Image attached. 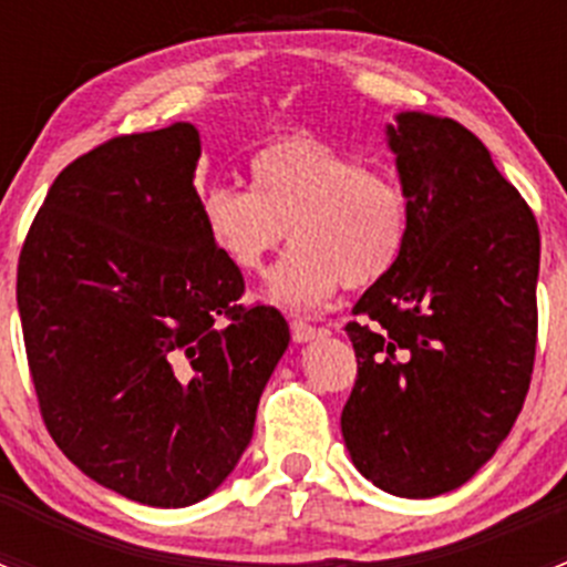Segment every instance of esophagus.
Segmentation results:
<instances>
[{
  "label": "esophagus",
  "mask_w": 567,
  "mask_h": 567,
  "mask_svg": "<svg viewBox=\"0 0 567 567\" xmlns=\"http://www.w3.org/2000/svg\"><path fill=\"white\" fill-rule=\"evenodd\" d=\"M290 334H293L296 342H310L320 334V329H316L312 323H307V320L296 318V320H290Z\"/></svg>",
  "instance_id": "34e87169"
}]
</instances>
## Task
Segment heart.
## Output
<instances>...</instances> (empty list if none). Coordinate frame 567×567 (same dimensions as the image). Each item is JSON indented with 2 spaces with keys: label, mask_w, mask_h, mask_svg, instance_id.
Returning <instances> with one entry per match:
<instances>
[{
  "label": "heart",
  "mask_w": 567,
  "mask_h": 567,
  "mask_svg": "<svg viewBox=\"0 0 567 567\" xmlns=\"http://www.w3.org/2000/svg\"><path fill=\"white\" fill-rule=\"evenodd\" d=\"M251 188L216 183L199 216L214 247L241 274H262L288 241L268 296L290 310H316L346 288L381 282L411 233L409 188L390 169L318 140L279 136L249 162Z\"/></svg>",
  "instance_id": "1"
}]
</instances>
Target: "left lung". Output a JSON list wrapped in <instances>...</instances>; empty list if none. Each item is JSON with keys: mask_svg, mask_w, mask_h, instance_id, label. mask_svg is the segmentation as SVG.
<instances>
[{"mask_svg": "<svg viewBox=\"0 0 567 567\" xmlns=\"http://www.w3.org/2000/svg\"><path fill=\"white\" fill-rule=\"evenodd\" d=\"M409 188L403 257L353 307L346 447L381 491L447 494L511 433L537 346L540 233L483 142L450 117L386 125Z\"/></svg>", "mask_w": 567, "mask_h": 567, "instance_id": "obj_1", "label": "left lung"}]
</instances>
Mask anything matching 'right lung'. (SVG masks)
<instances>
[{
    "label": "right lung",
    "instance_id": "1",
    "mask_svg": "<svg viewBox=\"0 0 567 567\" xmlns=\"http://www.w3.org/2000/svg\"><path fill=\"white\" fill-rule=\"evenodd\" d=\"M192 123L123 134L51 183L19 255L40 416L87 477L186 507L236 468L290 342L199 216Z\"/></svg>",
    "mask_w": 567,
    "mask_h": 567
}]
</instances>
